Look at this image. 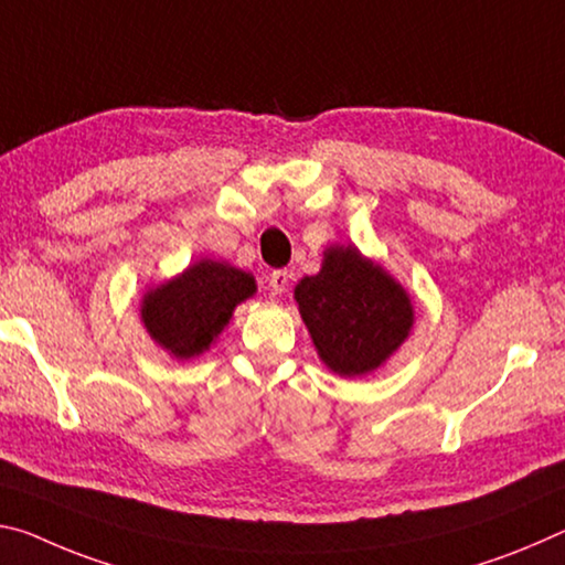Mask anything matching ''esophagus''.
Masks as SVG:
<instances>
[{
	"instance_id": "esophagus-1",
	"label": "esophagus",
	"mask_w": 565,
	"mask_h": 565,
	"mask_svg": "<svg viewBox=\"0 0 565 565\" xmlns=\"http://www.w3.org/2000/svg\"><path fill=\"white\" fill-rule=\"evenodd\" d=\"M291 271H286V268H279V271H271L268 276V289H271V297H281V294L289 289V281H291Z\"/></svg>"
}]
</instances>
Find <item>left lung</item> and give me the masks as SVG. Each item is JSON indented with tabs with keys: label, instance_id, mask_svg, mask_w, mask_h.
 <instances>
[{
	"label": "left lung",
	"instance_id": "1",
	"mask_svg": "<svg viewBox=\"0 0 565 565\" xmlns=\"http://www.w3.org/2000/svg\"><path fill=\"white\" fill-rule=\"evenodd\" d=\"M319 360L339 377L370 374L409 337L415 309L402 284L356 246H329L317 276L294 289Z\"/></svg>",
	"mask_w": 565,
	"mask_h": 565
}]
</instances>
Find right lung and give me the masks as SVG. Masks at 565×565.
<instances>
[{
  "instance_id": "obj_1",
  "label": "right lung",
  "mask_w": 565,
  "mask_h": 565,
  "mask_svg": "<svg viewBox=\"0 0 565 565\" xmlns=\"http://www.w3.org/2000/svg\"><path fill=\"white\" fill-rule=\"evenodd\" d=\"M254 294V276L226 262L201 258L175 279L146 291L140 319L150 339L183 362L216 342L234 309Z\"/></svg>"
}]
</instances>
